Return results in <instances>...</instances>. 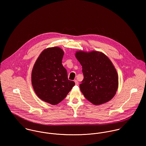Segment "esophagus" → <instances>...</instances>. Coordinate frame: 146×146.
Returning <instances> with one entry per match:
<instances>
[{
	"mask_svg": "<svg viewBox=\"0 0 146 146\" xmlns=\"http://www.w3.org/2000/svg\"><path fill=\"white\" fill-rule=\"evenodd\" d=\"M74 82H75V83H76V85H78V82L77 80H74Z\"/></svg>",
	"mask_w": 146,
	"mask_h": 146,
	"instance_id": "1",
	"label": "esophagus"
}]
</instances>
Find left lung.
Returning a JSON list of instances; mask_svg holds the SVG:
<instances>
[{
	"mask_svg": "<svg viewBox=\"0 0 146 146\" xmlns=\"http://www.w3.org/2000/svg\"><path fill=\"white\" fill-rule=\"evenodd\" d=\"M75 56L82 66L84 78L80 87L85 98L95 105L111 100L119 82L117 71L109 58L97 51H77Z\"/></svg>",
	"mask_w": 146,
	"mask_h": 146,
	"instance_id": "1",
	"label": "left lung"
}]
</instances>
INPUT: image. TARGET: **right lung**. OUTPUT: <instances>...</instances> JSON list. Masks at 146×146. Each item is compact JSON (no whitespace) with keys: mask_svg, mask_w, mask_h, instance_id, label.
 Listing matches in <instances>:
<instances>
[{"mask_svg":"<svg viewBox=\"0 0 146 146\" xmlns=\"http://www.w3.org/2000/svg\"><path fill=\"white\" fill-rule=\"evenodd\" d=\"M64 51L55 46L44 50L33 65L31 82L35 94L41 100L57 105L63 100L73 87L62 65Z\"/></svg>","mask_w":146,"mask_h":146,"instance_id":"obj_1","label":"right lung"}]
</instances>
